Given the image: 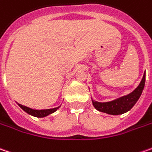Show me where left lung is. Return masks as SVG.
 Segmentation results:
<instances>
[{"mask_svg": "<svg viewBox=\"0 0 152 152\" xmlns=\"http://www.w3.org/2000/svg\"><path fill=\"white\" fill-rule=\"evenodd\" d=\"M145 72L144 73L140 84L131 93L123 96L121 97H119L113 101L106 102H96L91 98L92 104L96 110L109 115H118L124 114L128 110H131L139 100L145 87Z\"/></svg>", "mask_w": 152, "mask_h": 152, "instance_id": "1", "label": "left lung"}]
</instances>
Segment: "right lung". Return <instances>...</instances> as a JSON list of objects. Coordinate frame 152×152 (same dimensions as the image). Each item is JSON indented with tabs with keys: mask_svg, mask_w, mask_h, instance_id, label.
<instances>
[{
	"mask_svg": "<svg viewBox=\"0 0 152 152\" xmlns=\"http://www.w3.org/2000/svg\"><path fill=\"white\" fill-rule=\"evenodd\" d=\"M18 105H19V107L24 110V111H26L27 114H29V115H32V116H35V117L40 118L45 117V116L49 115L50 114L56 112V111L61 107V106H60V107H57V108L49 109V110H33V109H31V108H29V107L24 106V105L19 104V103H18Z\"/></svg>",
	"mask_w": 152,
	"mask_h": 152,
	"instance_id": "obj_1",
	"label": "right lung"
}]
</instances>
